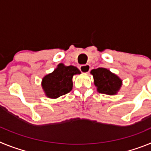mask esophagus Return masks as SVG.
I'll use <instances>...</instances> for the list:
<instances>
[{
	"instance_id": "1",
	"label": "esophagus",
	"mask_w": 151,
	"mask_h": 151,
	"mask_svg": "<svg viewBox=\"0 0 151 151\" xmlns=\"http://www.w3.org/2000/svg\"><path fill=\"white\" fill-rule=\"evenodd\" d=\"M79 69H80V71L82 72V73H88L89 72H90L91 66L89 64H86V65H82V66H80Z\"/></svg>"
}]
</instances>
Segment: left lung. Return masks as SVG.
<instances>
[{"label":"left lung","instance_id":"obj_1","mask_svg":"<svg viewBox=\"0 0 151 151\" xmlns=\"http://www.w3.org/2000/svg\"><path fill=\"white\" fill-rule=\"evenodd\" d=\"M91 74L93 76L97 91L101 94L116 95L122 87V80L110 69L97 68L92 69Z\"/></svg>","mask_w":151,"mask_h":151}]
</instances>
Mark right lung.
I'll return each instance as SVG.
<instances>
[{
    "mask_svg": "<svg viewBox=\"0 0 151 151\" xmlns=\"http://www.w3.org/2000/svg\"><path fill=\"white\" fill-rule=\"evenodd\" d=\"M80 73L76 66L58 64L54 71L45 76L41 81V87L46 97L56 99L69 93L73 89V76Z\"/></svg>",
    "mask_w": 151,
    "mask_h": 151,
    "instance_id": "obj_1",
    "label": "right lung"
}]
</instances>
